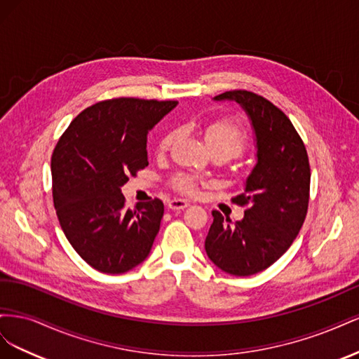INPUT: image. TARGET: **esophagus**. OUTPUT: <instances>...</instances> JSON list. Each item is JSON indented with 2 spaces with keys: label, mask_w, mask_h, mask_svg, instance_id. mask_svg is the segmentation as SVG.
I'll use <instances>...</instances> for the list:
<instances>
[{
  "label": "esophagus",
  "mask_w": 359,
  "mask_h": 359,
  "mask_svg": "<svg viewBox=\"0 0 359 359\" xmlns=\"http://www.w3.org/2000/svg\"><path fill=\"white\" fill-rule=\"evenodd\" d=\"M189 205L190 203L184 199H170L168 202V208L169 210H184V208H187Z\"/></svg>",
  "instance_id": "1"
}]
</instances>
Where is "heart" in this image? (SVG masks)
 I'll list each match as a JSON object with an SVG mask.
<instances>
[{
    "label": "heart",
    "mask_w": 359,
    "mask_h": 359,
    "mask_svg": "<svg viewBox=\"0 0 359 359\" xmlns=\"http://www.w3.org/2000/svg\"><path fill=\"white\" fill-rule=\"evenodd\" d=\"M205 137L212 151H222V153L229 154L231 157L243 154L248 145L247 130L240 123L227 118L214 119V121L206 126ZM175 139L177 130H168L158 140V153L163 154L169 151L173 142H175ZM170 186L182 194H194L198 191V178L191 175V173L180 172L172 177Z\"/></svg>",
    "instance_id": "obj_1"
}]
</instances>
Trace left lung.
<instances>
[{
    "label": "left lung",
    "instance_id": "1",
    "mask_svg": "<svg viewBox=\"0 0 359 359\" xmlns=\"http://www.w3.org/2000/svg\"><path fill=\"white\" fill-rule=\"evenodd\" d=\"M215 100H235L244 107L256 133L257 163L244 193L232 198L245 206L244 219L232 224L212 211L205 250L224 273L247 277L273 265L299 233L310 201V163L290 119L265 97L233 90Z\"/></svg>",
    "mask_w": 359,
    "mask_h": 359
}]
</instances>
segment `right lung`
Wrapping results in <instances>:
<instances>
[{
  "label": "right lung",
  "mask_w": 359,
  "mask_h": 359,
  "mask_svg": "<svg viewBox=\"0 0 359 359\" xmlns=\"http://www.w3.org/2000/svg\"><path fill=\"white\" fill-rule=\"evenodd\" d=\"M177 103L135 97L94 103L73 119L53 149L52 196L61 229L100 273H126L151 252L165 206L154 198L130 210L121 187L148 166V130Z\"/></svg>",
  "instance_id": "obj_1"
}]
</instances>
